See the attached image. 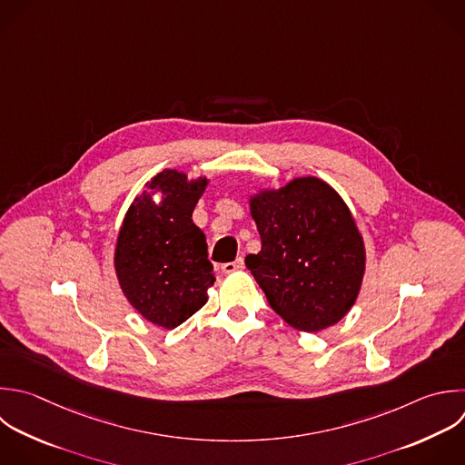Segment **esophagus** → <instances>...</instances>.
<instances>
[{
    "label": "esophagus",
    "instance_id": "obj_1",
    "mask_svg": "<svg viewBox=\"0 0 465 465\" xmlns=\"http://www.w3.org/2000/svg\"><path fill=\"white\" fill-rule=\"evenodd\" d=\"M243 269V260L242 258H236L234 262H229V263H223L222 265V271L225 274H231V272H236V271H242Z\"/></svg>",
    "mask_w": 465,
    "mask_h": 465
}]
</instances>
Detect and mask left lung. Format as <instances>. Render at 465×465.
Masks as SVG:
<instances>
[{"instance_id":"obj_1","label":"left lung","mask_w":465,"mask_h":465,"mask_svg":"<svg viewBox=\"0 0 465 465\" xmlns=\"http://www.w3.org/2000/svg\"><path fill=\"white\" fill-rule=\"evenodd\" d=\"M249 211L262 238L245 258L271 307L294 329L318 332L354 305L365 274V243L343 198L322 178L258 189Z\"/></svg>"}]
</instances>
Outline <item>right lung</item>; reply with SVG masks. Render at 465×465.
<instances>
[{
	"label": "right lung",
	"instance_id": "1",
	"mask_svg": "<svg viewBox=\"0 0 465 465\" xmlns=\"http://www.w3.org/2000/svg\"><path fill=\"white\" fill-rule=\"evenodd\" d=\"M209 182L205 174L163 169L136 194L118 231L114 271L124 296L147 322L169 331L200 311L214 285L205 234L193 222Z\"/></svg>",
	"mask_w": 465,
	"mask_h": 465
}]
</instances>
